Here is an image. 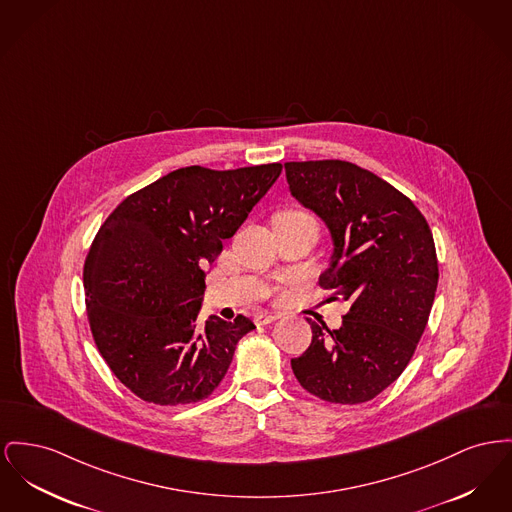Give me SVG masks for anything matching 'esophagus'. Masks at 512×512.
Instances as JSON below:
<instances>
[{
    "instance_id": "1",
    "label": "esophagus",
    "mask_w": 512,
    "mask_h": 512,
    "mask_svg": "<svg viewBox=\"0 0 512 512\" xmlns=\"http://www.w3.org/2000/svg\"><path fill=\"white\" fill-rule=\"evenodd\" d=\"M280 315L278 313H272V311H261L255 315V323L257 325H269L272 321H276Z\"/></svg>"
}]
</instances>
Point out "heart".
<instances>
[{"mask_svg": "<svg viewBox=\"0 0 512 512\" xmlns=\"http://www.w3.org/2000/svg\"><path fill=\"white\" fill-rule=\"evenodd\" d=\"M290 218H311L309 214H305V212L301 211H288L284 212V214H280V218H278V222L280 220H290Z\"/></svg>", "mask_w": 512, "mask_h": 512, "instance_id": "1", "label": "heart"}]
</instances>
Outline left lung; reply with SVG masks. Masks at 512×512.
<instances>
[{
  "mask_svg": "<svg viewBox=\"0 0 512 512\" xmlns=\"http://www.w3.org/2000/svg\"><path fill=\"white\" fill-rule=\"evenodd\" d=\"M292 195L331 230L319 286L350 303L342 327L307 319L309 348L292 360L301 387L334 404H361L412 360L437 292L439 265L425 216L391 183L346 160L286 162Z\"/></svg>",
  "mask_w": 512,
  "mask_h": 512,
  "instance_id": "8db88e82",
  "label": "left lung"
}]
</instances>
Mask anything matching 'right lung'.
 <instances>
[{
	"label": "right lung",
	"mask_w": 512,
	"mask_h": 512,
	"mask_svg": "<svg viewBox=\"0 0 512 512\" xmlns=\"http://www.w3.org/2000/svg\"><path fill=\"white\" fill-rule=\"evenodd\" d=\"M282 164L187 166L125 197L100 226L83 282L94 344L141 400L193 404L224 379L255 325L197 323L205 269L280 176Z\"/></svg>",
	"instance_id": "obj_1"
}]
</instances>
